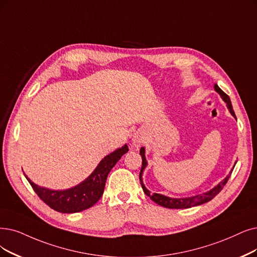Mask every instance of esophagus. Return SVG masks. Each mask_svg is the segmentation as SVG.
Listing matches in <instances>:
<instances>
[{"label":"esophagus","mask_w":257,"mask_h":257,"mask_svg":"<svg viewBox=\"0 0 257 257\" xmlns=\"http://www.w3.org/2000/svg\"><path fill=\"white\" fill-rule=\"evenodd\" d=\"M146 141V133L145 131H137L134 135H133L132 138V143H133V147L139 149L143 143Z\"/></svg>","instance_id":"esophagus-1"}]
</instances>
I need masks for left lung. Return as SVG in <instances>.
<instances>
[{
	"label": "left lung",
	"instance_id": "left-lung-1",
	"mask_svg": "<svg viewBox=\"0 0 257 257\" xmlns=\"http://www.w3.org/2000/svg\"><path fill=\"white\" fill-rule=\"evenodd\" d=\"M214 89L215 91H217V93L220 95L221 99L227 103V107L229 109V111L231 112V115L233 117H235L234 114V110L232 107V103H231V100L229 98V96L227 94H224L223 91L219 88V86L217 84H214ZM140 155L142 158V167H141V171H140V175H139V179L141 182V187L145 191V193L148 195V196L154 201L158 203L159 206H162L164 208H169V209H188V208H192V207H196V206H200L202 203H206L210 200H212L216 195L222 190V188L224 187V184L227 183V181L229 180L230 176H231V172L233 171V169L231 170L229 175L225 177L223 180H221L217 186H215L213 189H211L210 191L203 193V194H198V195H195V196H191V197H183V198H173V197H169L166 196V195H162V194H158V193H154L151 194V192L146 188L145 183H143L142 180V174L145 169L148 166V161L146 158V149L145 148H141L140 149ZM235 167V166H234Z\"/></svg>",
	"mask_w": 257,
	"mask_h": 257
}]
</instances>
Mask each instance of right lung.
I'll list each match as a JSON object with an SVG mask.
<instances>
[{
    "mask_svg": "<svg viewBox=\"0 0 257 257\" xmlns=\"http://www.w3.org/2000/svg\"><path fill=\"white\" fill-rule=\"evenodd\" d=\"M128 152L127 145L111 152L102 159L90 175L77 186L66 190H50L40 187L25 177L38 196L48 207L61 213H77L86 210L101 198L103 194L108 173L120 158Z\"/></svg>",
    "mask_w": 257,
    "mask_h": 257,
    "instance_id": "add662e5",
    "label": "right lung"
}]
</instances>
